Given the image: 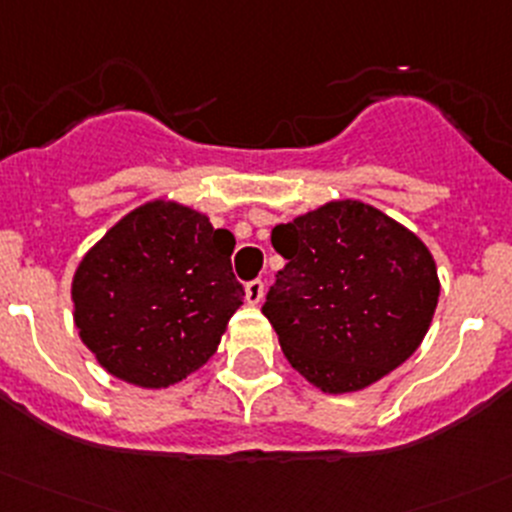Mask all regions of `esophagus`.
<instances>
[{"label": "esophagus", "instance_id": "34e87169", "mask_svg": "<svg viewBox=\"0 0 512 512\" xmlns=\"http://www.w3.org/2000/svg\"><path fill=\"white\" fill-rule=\"evenodd\" d=\"M264 296H266V286H264V281H248L246 284V301L248 304H261V301H264Z\"/></svg>", "mask_w": 512, "mask_h": 512}]
</instances>
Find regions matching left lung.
Masks as SVG:
<instances>
[{"label":"left lung","mask_w":512,"mask_h":512,"mask_svg":"<svg viewBox=\"0 0 512 512\" xmlns=\"http://www.w3.org/2000/svg\"><path fill=\"white\" fill-rule=\"evenodd\" d=\"M271 243L286 266L261 311L306 382L359 392L417 352L440 299L437 264L417 233L344 198L276 226Z\"/></svg>","instance_id":"8db88e82"}]
</instances>
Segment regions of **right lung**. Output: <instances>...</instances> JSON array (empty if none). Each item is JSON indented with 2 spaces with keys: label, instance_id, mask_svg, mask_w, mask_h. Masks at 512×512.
I'll use <instances>...</instances> for the list:
<instances>
[{
  "label": "right lung",
  "instance_id": "right-lung-1",
  "mask_svg": "<svg viewBox=\"0 0 512 512\" xmlns=\"http://www.w3.org/2000/svg\"><path fill=\"white\" fill-rule=\"evenodd\" d=\"M233 246L231 231L178 201L125 213L72 276V319L97 364L143 389L201 369L243 304Z\"/></svg>",
  "mask_w": 512,
  "mask_h": 512
}]
</instances>
